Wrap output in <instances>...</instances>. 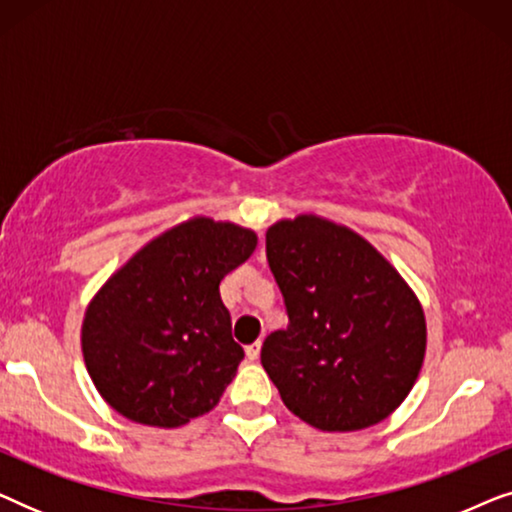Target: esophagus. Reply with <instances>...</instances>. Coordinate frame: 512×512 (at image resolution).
I'll return each instance as SVG.
<instances>
[{
  "mask_svg": "<svg viewBox=\"0 0 512 512\" xmlns=\"http://www.w3.org/2000/svg\"><path fill=\"white\" fill-rule=\"evenodd\" d=\"M261 345H263L261 340H256V342H251V345H247V349H244V352H247V359L249 361H256L258 359V354H261Z\"/></svg>",
  "mask_w": 512,
  "mask_h": 512,
  "instance_id": "34e87169",
  "label": "esophagus"
}]
</instances>
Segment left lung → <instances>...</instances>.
Returning <instances> with one entry per match:
<instances>
[{"mask_svg": "<svg viewBox=\"0 0 512 512\" xmlns=\"http://www.w3.org/2000/svg\"><path fill=\"white\" fill-rule=\"evenodd\" d=\"M265 256L289 324L265 338L261 363L286 408L321 431L389 417L424 361L415 293L361 235L317 216L268 228Z\"/></svg>", "mask_w": 512, "mask_h": 512, "instance_id": "8db88e82", "label": "left lung"}]
</instances>
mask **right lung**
Here are the masks:
<instances>
[{"label": "right lung", "instance_id": "1", "mask_svg": "<svg viewBox=\"0 0 512 512\" xmlns=\"http://www.w3.org/2000/svg\"><path fill=\"white\" fill-rule=\"evenodd\" d=\"M254 249L247 228L193 219L146 244L102 286L81 345L111 408L172 429L219 403L244 359L219 284Z\"/></svg>", "mask_w": 512, "mask_h": 512}]
</instances>
